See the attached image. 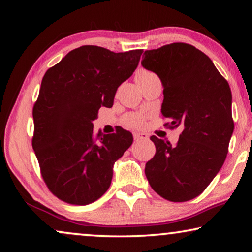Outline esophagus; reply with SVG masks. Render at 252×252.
I'll return each mask as SVG.
<instances>
[{
	"label": "esophagus",
	"instance_id": "esophagus-1",
	"mask_svg": "<svg viewBox=\"0 0 252 252\" xmlns=\"http://www.w3.org/2000/svg\"><path fill=\"white\" fill-rule=\"evenodd\" d=\"M134 141H142V140H148L149 135L144 132H134L133 133Z\"/></svg>",
	"mask_w": 252,
	"mask_h": 252
}]
</instances>
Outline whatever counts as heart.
Instances as JSON below:
<instances>
[{
	"instance_id": "b5f03b06",
	"label": "heart",
	"mask_w": 252,
	"mask_h": 252,
	"mask_svg": "<svg viewBox=\"0 0 252 252\" xmlns=\"http://www.w3.org/2000/svg\"><path fill=\"white\" fill-rule=\"evenodd\" d=\"M157 78L158 76L156 73L143 69L139 70L135 74V81L138 84H141L143 82H146V81ZM144 121H146V118H144V116L141 113H127L122 118L123 126L129 127V129H139V127H142L144 125Z\"/></svg>"
}]
</instances>
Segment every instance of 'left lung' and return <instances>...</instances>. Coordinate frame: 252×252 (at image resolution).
I'll return each instance as SVG.
<instances>
[{
	"instance_id": "left-lung-1",
	"label": "left lung",
	"mask_w": 252,
	"mask_h": 252,
	"mask_svg": "<svg viewBox=\"0 0 252 252\" xmlns=\"http://www.w3.org/2000/svg\"><path fill=\"white\" fill-rule=\"evenodd\" d=\"M141 64L163 84L164 126L183 130L174 147L152 135L156 155L146 164L153 190L165 200L185 202L201 194L227 158L234 123L231 90L208 55L177 42L148 50Z\"/></svg>"
}]
</instances>
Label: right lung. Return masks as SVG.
<instances>
[{
  "label": "right lung",
  "instance_id": "right-lung-1",
  "mask_svg": "<svg viewBox=\"0 0 252 252\" xmlns=\"http://www.w3.org/2000/svg\"><path fill=\"white\" fill-rule=\"evenodd\" d=\"M142 52L83 45L45 72L33 106L32 147L46 187L62 201L85 206L109 189L114 162L133 138L120 126L116 133L95 134L92 121L101 105H113Z\"/></svg>",
  "mask_w": 252,
  "mask_h": 252
}]
</instances>
